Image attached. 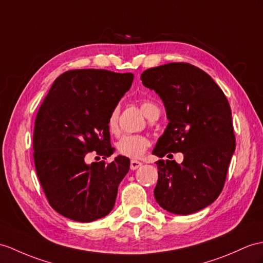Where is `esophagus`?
I'll use <instances>...</instances> for the list:
<instances>
[{
	"mask_svg": "<svg viewBox=\"0 0 263 263\" xmlns=\"http://www.w3.org/2000/svg\"><path fill=\"white\" fill-rule=\"evenodd\" d=\"M140 166H142V163L138 161H135V159H133V161L130 162V170H133V171L137 170L138 167H140Z\"/></svg>",
	"mask_w": 263,
	"mask_h": 263,
	"instance_id": "obj_1",
	"label": "esophagus"
}]
</instances>
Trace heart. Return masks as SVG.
<instances>
[{
  "label": "heart",
  "instance_id": "b5f03b06",
  "mask_svg": "<svg viewBox=\"0 0 263 263\" xmlns=\"http://www.w3.org/2000/svg\"><path fill=\"white\" fill-rule=\"evenodd\" d=\"M140 110L145 115L146 118L149 120L155 117L156 115H159L158 106L151 100H142L139 104ZM118 117H119V108L115 107L108 115L107 118V127L108 130L111 134H118L119 126H118ZM149 146V140L147 137L138 134H125L121 136L116 144L117 152L120 155L136 159L143 156V154L146 152L147 147Z\"/></svg>",
  "mask_w": 263,
  "mask_h": 263
}]
</instances>
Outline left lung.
I'll list each match as a JSON object with an SVG mask.
<instances>
[{
	"label": "left lung",
	"instance_id": "1",
	"mask_svg": "<svg viewBox=\"0 0 263 263\" xmlns=\"http://www.w3.org/2000/svg\"><path fill=\"white\" fill-rule=\"evenodd\" d=\"M140 79L162 99L170 121L153 154L184 155L182 164L156 162L155 200L173 214L198 212L220 195L235 151L229 101L206 72L190 63L147 69Z\"/></svg>",
	"mask_w": 263,
	"mask_h": 263
}]
</instances>
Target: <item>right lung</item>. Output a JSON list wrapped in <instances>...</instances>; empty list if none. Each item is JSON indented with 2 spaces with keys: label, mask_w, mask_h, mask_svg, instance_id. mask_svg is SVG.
Returning a JSON list of instances; mask_svg holds the SVG:
<instances>
[{
  "label": "right lung",
  "mask_w": 263,
  "mask_h": 263,
  "mask_svg": "<svg viewBox=\"0 0 263 263\" xmlns=\"http://www.w3.org/2000/svg\"><path fill=\"white\" fill-rule=\"evenodd\" d=\"M133 80L130 72L70 70L54 80L39 108L35 171L50 205L70 220L92 222L114 209L129 158L119 155L109 164L86 158L93 151L105 159L112 155L107 118Z\"/></svg>",
  "instance_id": "right-lung-1"
}]
</instances>
